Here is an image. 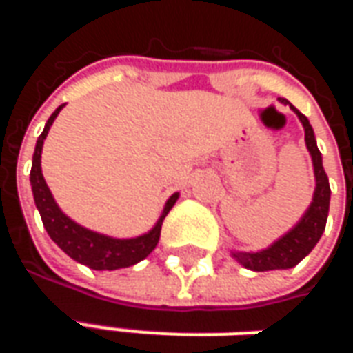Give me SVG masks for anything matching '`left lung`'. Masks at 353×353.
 <instances>
[{"mask_svg": "<svg viewBox=\"0 0 353 353\" xmlns=\"http://www.w3.org/2000/svg\"><path fill=\"white\" fill-rule=\"evenodd\" d=\"M281 103H285L295 111L299 121L303 123L304 128V141L306 149L312 157V166H314V177H316V189L308 210L299 219L293 229H289L283 236H280L274 244H270L261 252H230V255L250 270L255 272H265V270H288L293 268L316 248L319 238L325 230L327 215H329V200H331V187L327 179L325 170H323V161L319 153L316 136L312 130L310 121L293 108L285 98H278Z\"/></svg>", "mask_w": 353, "mask_h": 353, "instance_id": "obj_1", "label": "left lung"}]
</instances>
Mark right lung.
Listing matches in <instances>:
<instances>
[{
    "label": "right lung",
    "mask_w": 353,
    "mask_h": 353,
    "mask_svg": "<svg viewBox=\"0 0 353 353\" xmlns=\"http://www.w3.org/2000/svg\"><path fill=\"white\" fill-rule=\"evenodd\" d=\"M64 105L49 117V121L43 128L41 136L37 138L35 143L34 159H32V172H30V183H32V192H34L35 208L39 210L41 221L45 230L49 232L50 240L65 253L70 255L73 261H77L81 265L88 266L92 270H117V268H126L143 261L153 252L159 238H161V229L164 217L174 208L176 200L179 199V192H174L162 210L159 221L154 223L151 230H147L145 234L134 238H113L101 232H94V230L83 227L79 223H75L72 217L60 210L57 200L52 196V192L47 187V181L43 177L41 172V151L43 141L49 134L50 126L54 123L58 113L62 111Z\"/></svg>",
    "instance_id": "obj_1"
}]
</instances>
